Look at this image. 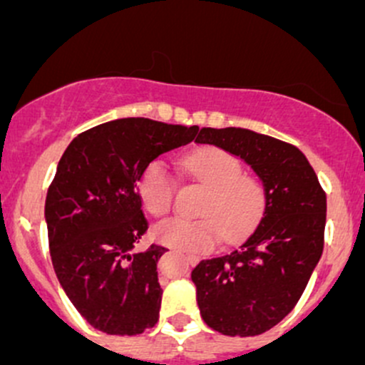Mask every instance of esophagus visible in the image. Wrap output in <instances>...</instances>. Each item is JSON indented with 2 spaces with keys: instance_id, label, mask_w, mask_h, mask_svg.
I'll use <instances>...</instances> for the list:
<instances>
[{
  "instance_id": "esophagus-1",
  "label": "esophagus",
  "mask_w": 365,
  "mask_h": 365,
  "mask_svg": "<svg viewBox=\"0 0 365 365\" xmlns=\"http://www.w3.org/2000/svg\"><path fill=\"white\" fill-rule=\"evenodd\" d=\"M183 254V257H185V261L189 264H196L197 261H200V257L196 256V254H189V252H182Z\"/></svg>"
}]
</instances>
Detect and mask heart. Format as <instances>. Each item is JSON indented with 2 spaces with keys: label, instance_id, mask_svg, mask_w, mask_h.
<instances>
[{
  "label": "heart",
  "instance_id": "obj_1",
  "mask_svg": "<svg viewBox=\"0 0 365 365\" xmlns=\"http://www.w3.org/2000/svg\"><path fill=\"white\" fill-rule=\"evenodd\" d=\"M187 171L208 187L201 215L203 219H169L155 227L160 244L183 251L206 252L215 247L220 233L224 240L245 237L261 219L267 192L259 178L242 171L237 157L226 150L205 146L185 159ZM175 180L162 160L146 165L139 178V196L152 215L162 217L171 210Z\"/></svg>",
  "mask_w": 365,
  "mask_h": 365
}]
</instances>
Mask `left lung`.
<instances>
[{"label": "left lung", "mask_w": 365, "mask_h": 365, "mask_svg": "<svg viewBox=\"0 0 365 365\" xmlns=\"http://www.w3.org/2000/svg\"><path fill=\"white\" fill-rule=\"evenodd\" d=\"M196 143L240 157L263 182L267 203L238 249L192 270L200 312L224 336L251 337L284 319L323 252L327 196L297 146L247 128H201Z\"/></svg>", "instance_id": "left-lung-1"}]
</instances>
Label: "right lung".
<instances>
[{"label":"right lung","mask_w":365,"mask_h":365,"mask_svg":"<svg viewBox=\"0 0 365 365\" xmlns=\"http://www.w3.org/2000/svg\"><path fill=\"white\" fill-rule=\"evenodd\" d=\"M197 127L121 118L77 135L47 190L51 259L61 288L93 329L135 336L159 322L157 261L168 249L138 251L148 230L138 183L150 162L185 146Z\"/></svg>","instance_id":"1"}]
</instances>
